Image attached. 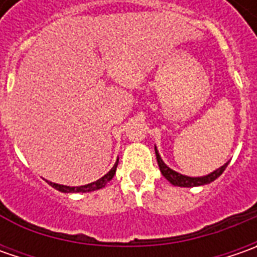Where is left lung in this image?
I'll list each match as a JSON object with an SVG mask.
<instances>
[{
    "label": "left lung",
    "instance_id": "obj_1",
    "mask_svg": "<svg viewBox=\"0 0 257 257\" xmlns=\"http://www.w3.org/2000/svg\"><path fill=\"white\" fill-rule=\"evenodd\" d=\"M154 152H156V159H157V163H159V167H160V172L163 174L164 177L172 183L173 186H179V187H196V186H203V184H209V183L214 182L223 172L224 169L227 167V163H224L222 167H219L217 170H214L210 174H206V176H202V177H189V176H184V174H180V173L174 172L172 170L167 164L164 163L160 157V154L157 152V149L154 147Z\"/></svg>",
    "mask_w": 257,
    "mask_h": 257
}]
</instances>
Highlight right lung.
<instances>
[{
    "label": "right lung",
    "instance_id": "1",
    "mask_svg": "<svg viewBox=\"0 0 257 257\" xmlns=\"http://www.w3.org/2000/svg\"><path fill=\"white\" fill-rule=\"evenodd\" d=\"M117 164H118V159H117V162L113 166V169L110 170V172L107 173V174H104L101 179H98L97 182L90 183V184H85V186H78V187H70V186H63V184H57V183L53 182H48L50 186H53L54 189H57L58 192H63V193H87V192H94V190H98V189H103L104 186L107 184V183L110 182L111 179L114 177V174H115V169H117Z\"/></svg>",
    "mask_w": 257,
    "mask_h": 257
}]
</instances>
